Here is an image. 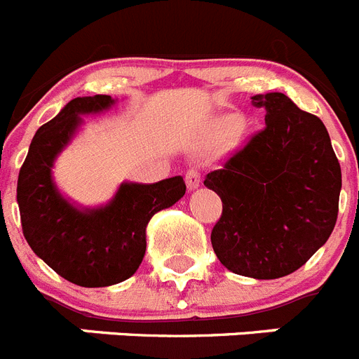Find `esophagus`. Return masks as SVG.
I'll return each instance as SVG.
<instances>
[{
    "mask_svg": "<svg viewBox=\"0 0 359 359\" xmlns=\"http://www.w3.org/2000/svg\"><path fill=\"white\" fill-rule=\"evenodd\" d=\"M200 182H202V177H200L198 170H195V168L187 170V173H186L187 189H189V191H193V189H196V187L200 186Z\"/></svg>",
    "mask_w": 359,
    "mask_h": 359,
    "instance_id": "esophagus-1",
    "label": "esophagus"
}]
</instances>
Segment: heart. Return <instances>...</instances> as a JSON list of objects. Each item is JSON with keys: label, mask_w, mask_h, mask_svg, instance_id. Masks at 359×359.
<instances>
[{"label": "heart", "mask_w": 359, "mask_h": 359, "mask_svg": "<svg viewBox=\"0 0 359 359\" xmlns=\"http://www.w3.org/2000/svg\"><path fill=\"white\" fill-rule=\"evenodd\" d=\"M240 127V118L238 116H225V118L219 119V128L224 132H232Z\"/></svg>", "instance_id": "1"}]
</instances>
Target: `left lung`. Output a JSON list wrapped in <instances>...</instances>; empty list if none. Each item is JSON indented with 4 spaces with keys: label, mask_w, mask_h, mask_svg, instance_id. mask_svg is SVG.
I'll use <instances>...</instances> for the list:
<instances>
[{
    "label": "left lung",
    "mask_w": 359,
    "mask_h": 359,
    "mask_svg": "<svg viewBox=\"0 0 359 359\" xmlns=\"http://www.w3.org/2000/svg\"><path fill=\"white\" fill-rule=\"evenodd\" d=\"M252 105L264 109L266 127L203 180L224 203L211 243L231 272L279 279L329 240L341 170L320 118L283 93L252 96Z\"/></svg>",
    "instance_id": "1"
}]
</instances>
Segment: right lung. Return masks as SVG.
<instances>
[{"instance_id": "add662e5", "label": "right lung", "mask_w": 359, "mask_h": 359, "mask_svg": "<svg viewBox=\"0 0 359 359\" xmlns=\"http://www.w3.org/2000/svg\"><path fill=\"white\" fill-rule=\"evenodd\" d=\"M114 105L107 95L82 96L35 132L19 172L22 234L55 272L83 288L111 286L134 276L147 250V225L186 193L180 175L156 184L121 182L111 202L80 208L59 191L53 164L73 141L86 114Z\"/></svg>"}]
</instances>
